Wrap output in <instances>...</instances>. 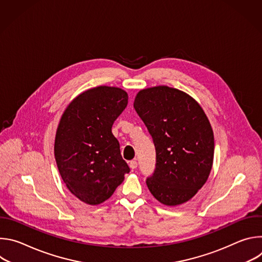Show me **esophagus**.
<instances>
[{
  "instance_id": "obj_1",
  "label": "esophagus",
  "mask_w": 262,
  "mask_h": 262,
  "mask_svg": "<svg viewBox=\"0 0 262 262\" xmlns=\"http://www.w3.org/2000/svg\"><path fill=\"white\" fill-rule=\"evenodd\" d=\"M129 167H130V169L135 170V169L138 167V163H137L136 161H130V162H129Z\"/></svg>"
}]
</instances>
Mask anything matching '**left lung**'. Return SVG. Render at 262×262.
<instances>
[{
    "label": "left lung",
    "mask_w": 262,
    "mask_h": 262,
    "mask_svg": "<svg viewBox=\"0 0 262 262\" xmlns=\"http://www.w3.org/2000/svg\"><path fill=\"white\" fill-rule=\"evenodd\" d=\"M134 107L156 147V169L146 179L149 191L165 205L189 201L212 167L214 139L204 111L190 95L167 86L141 90Z\"/></svg>",
    "instance_id": "obj_1"
}]
</instances>
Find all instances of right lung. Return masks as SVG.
<instances>
[{"label":"right lung","instance_id":"right-lung-1","mask_svg":"<svg viewBox=\"0 0 262 262\" xmlns=\"http://www.w3.org/2000/svg\"><path fill=\"white\" fill-rule=\"evenodd\" d=\"M127 93L99 86L74 98L57 128L55 159L67 189L97 205L108 199L130 171L112 125L127 105Z\"/></svg>","mask_w":262,"mask_h":262}]
</instances>
